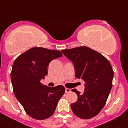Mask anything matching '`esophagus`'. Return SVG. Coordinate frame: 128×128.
<instances>
[{
  "label": "esophagus",
  "instance_id": "esophagus-1",
  "mask_svg": "<svg viewBox=\"0 0 128 128\" xmlns=\"http://www.w3.org/2000/svg\"><path fill=\"white\" fill-rule=\"evenodd\" d=\"M71 91V90L70 89H68V88H66V89H65V92L66 94H67V93H69Z\"/></svg>",
  "mask_w": 128,
  "mask_h": 128
}]
</instances>
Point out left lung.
Returning a JSON list of instances; mask_svg holds the SVG:
<instances>
[{
	"instance_id": "obj_1",
	"label": "left lung",
	"mask_w": 128,
	"mask_h": 128,
	"mask_svg": "<svg viewBox=\"0 0 128 128\" xmlns=\"http://www.w3.org/2000/svg\"><path fill=\"white\" fill-rule=\"evenodd\" d=\"M61 52L74 64L76 78L86 82L83 94L72 90L78 96V100L70 104L72 110L79 118H91L103 109L112 89L111 64L102 54L85 46Z\"/></svg>"
}]
</instances>
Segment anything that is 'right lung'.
<instances>
[{
    "instance_id": "right-lung-1",
    "label": "right lung",
    "mask_w": 128,
    "mask_h": 128,
    "mask_svg": "<svg viewBox=\"0 0 128 128\" xmlns=\"http://www.w3.org/2000/svg\"><path fill=\"white\" fill-rule=\"evenodd\" d=\"M62 56L59 50L33 47L19 55L12 64L11 80L14 94L33 118L44 120L52 116L65 93L63 86L50 88L40 82L47 75L49 63Z\"/></svg>"
}]
</instances>
